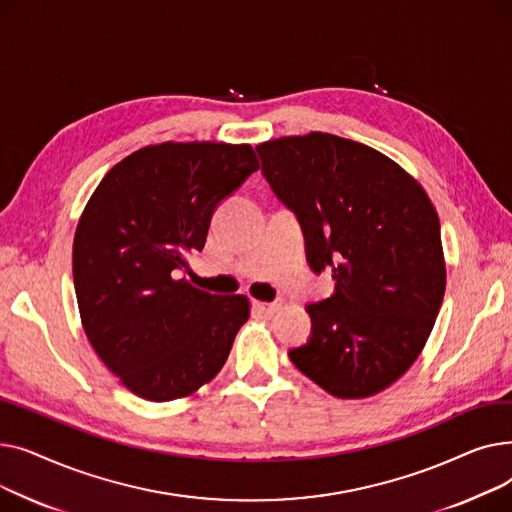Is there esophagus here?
<instances>
[{
  "label": "esophagus",
  "instance_id": "34e87169",
  "mask_svg": "<svg viewBox=\"0 0 512 512\" xmlns=\"http://www.w3.org/2000/svg\"><path fill=\"white\" fill-rule=\"evenodd\" d=\"M253 307H255L257 311L265 313V315H272V313L280 311L282 303H280V301H276V303H261V301H255V303H253Z\"/></svg>",
  "mask_w": 512,
  "mask_h": 512
}]
</instances>
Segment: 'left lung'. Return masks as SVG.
<instances>
[{"label": "left lung", "mask_w": 512, "mask_h": 512, "mask_svg": "<svg viewBox=\"0 0 512 512\" xmlns=\"http://www.w3.org/2000/svg\"><path fill=\"white\" fill-rule=\"evenodd\" d=\"M276 197L299 215L307 261L334 294L307 305L311 338L290 361L338 398H367L405 373L446 290L440 220L396 161L328 132L257 145Z\"/></svg>", "instance_id": "obj_1"}]
</instances>
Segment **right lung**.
Segmentation results:
<instances>
[{
    "label": "right lung",
    "mask_w": 512,
    "mask_h": 512,
    "mask_svg": "<svg viewBox=\"0 0 512 512\" xmlns=\"http://www.w3.org/2000/svg\"><path fill=\"white\" fill-rule=\"evenodd\" d=\"M257 170L251 145L168 141L124 157L91 195L72 247L80 321L132 394L182 398L224 367L249 299L178 274L205 247L215 207Z\"/></svg>",
    "instance_id": "1"
}]
</instances>
